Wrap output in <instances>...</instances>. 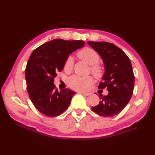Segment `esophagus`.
Segmentation results:
<instances>
[{"label":"esophagus","mask_w":155,"mask_h":155,"mask_svg":"<svg viewBox=\"0 0 155 155\" xmlns=\"http://www.w3.org/2000/svg\"><path fill=\"white\" fill-rule=\"evenodd\" d=\"M81 94L84 95V96H88V95H90L89 93H80Z\"/></svg>","instance_id":"obj_1"}]
</instances>
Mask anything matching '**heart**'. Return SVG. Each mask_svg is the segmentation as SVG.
<instances>
[{
  "instance_id": "obj_1",
  "label": "heart",
  "mask_w": 155,
  "mask_h": 155,
  "mask_svg": "<svg viewBox=\"0 0 155 155\" xmlns=\"http://www.w3.org/2000/svg\"><path fill=\"white\" fill-rule=\"evenodd\" d=\"M78 57L86 62L91 67V71L96 77H101L103 74V70L98 66L100 57L97 52L91 48H84L78 52ZM74 60L72 57L67 58L64 63V70L66 72H71L73 68ZM93 80L91 77H81L79 75H73L69 78L68 84L72 88L77 91H84L88 85L93 83Z\"/></svg>"
}]
</instances>
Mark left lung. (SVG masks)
Wrapping results in <instances>:
<instances>
[{
  "mask_svg": "<svg viewBox=\"0 0 155 155\" xmlns=\"http://www.w3.org/2000/svg\"><path fill=\"white\" fill-rule=\"evenodd\" d=\"M87 43L98 52L104 62L103 81L98 88H107L108 91L106 96L101 94L99 104L92 110L102 117L115 116L126 107L133 95L134 76L132 64L127 55L113 43L94 41Z\"/></svg>",
  "mask_w": 155,
  "mask_h": 155,
  "instance_id": "left-lung-1",
  "label": "left lung"
}]
</instances>
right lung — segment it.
I'll return each mask as SVG.
<instances>
[{
    "instance_id": "obj_1",
    "label": "right lung",
    "mask_w": 155,
    "mask_h": 155,
    "mask_svg": "<svg viewBox=\"0 0 155 155\" xmlns=\"http://www.w3.org/2000/svg\"><path fill=\"white\" fill-rule=\"evenodd\" d=\"M83 41L54 39L32 52L25 70L27 88L35 108L47 117H57L67 109L75 92L69 88L58 91L54 78L72 52L84 46Z\"/></svg>"
}]
</instances>
